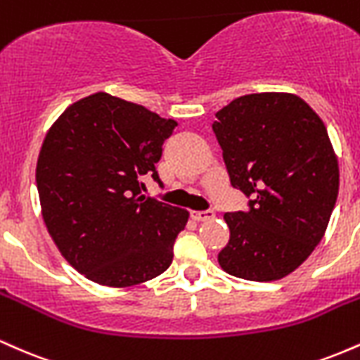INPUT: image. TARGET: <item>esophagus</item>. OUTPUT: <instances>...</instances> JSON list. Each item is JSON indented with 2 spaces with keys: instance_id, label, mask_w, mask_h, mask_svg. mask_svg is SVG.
<instances>
[{
  "instance_id": "34e87169",
  "label": "esophagus",
  "mask_w": 360,
  "mask_h": 360,
  "mask_svg": "<svg viewBox=\"0 0 360 360\" xmlns=\"http://www.w3.org/2000/svg\"><path fill=\"white\" fill-rule=\"evenodd\" d=\"M191 217H193V220L203 223V221L213 220V218H214V212H212V210H208V212H193Z\"/></svg>"
}]
</instances>
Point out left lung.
Wrapping results in <instances>:
<instances>
[{"label":"left lung","mask_w":360,"mask_h":360,"mask_svg":"<svg viewBox=\"0 0 360 360\" xmlns=\"http://www.w3.org/2000/svg\"><path fill=\"white\" fill-rule=\"evenodd\" d=\"M214 117L230 183L254 194L249 212L223 214L230 238L218 262L247 281L286 278L323 238L338 196L323 120L292 93L247 94Z\"/></svg>","instance_id":"left-lung-1"}]
</instances>
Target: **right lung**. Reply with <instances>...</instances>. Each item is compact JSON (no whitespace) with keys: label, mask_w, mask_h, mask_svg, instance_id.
<instances>
[{"label":"right lung","mask_w":360,"mask_h":360,"mask_svg":"<svg viewBox=\"0 0 360 360\" xmlns=\"http://www.w3.org/2000/svg\"><path fill=\"white\" fill-rule=\"evenodd\" d=\"M176 120L94 93L64 110L37 160L44 223L62 257L93 283L128 288L171 266L189 212L140 196Z\"/></svg>","instance_id":"right-lung-1"}]
</instances>
